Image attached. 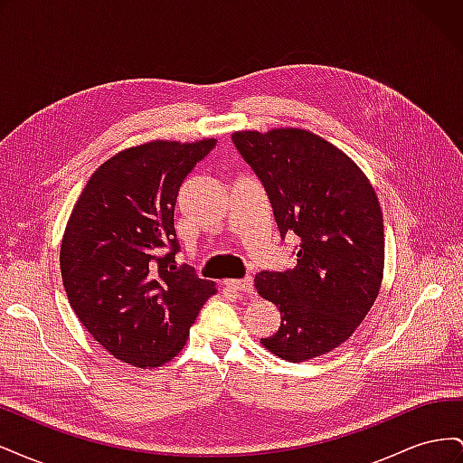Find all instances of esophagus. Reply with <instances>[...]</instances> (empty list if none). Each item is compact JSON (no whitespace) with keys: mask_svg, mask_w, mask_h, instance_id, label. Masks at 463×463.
Instances as JSON below:
<instances>
[{"mask_svg":"<svg viewBox=\"0 0 463 463\" xmlns=\"http://www.w3.org/2000/svg\"><path fill=\"white\" fill-rule=\"evenodd\" d=\"M228 288H232L235 291L249 293V296H250V293L255 291V282H253V278H250V276H245L241 279H228Z\"/></svg>","mask_w":463,"mask_h":463,"instance_id":"1","label":"esophagus"}]
</instances>
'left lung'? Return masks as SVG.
I'll list each match as a JSON object with an SVG mask.
<instances>
[{
	"label": "left lung",
	"instance_id": "obj_1",
	"mask_svg": "<svg viewBox=\"0 0 463 463\" xmlns=\"http://www.w3.org/2000/svg\"><path fill=\"white\" fill-rule=\"evenodd\" d=\"M232 141L269 193L282 240L299 237L298 264L262 270L255 286L282 315L262 345L299 363L345 342L383 279L384 226L376 194L342 150L301 129L237 131Z\"/></svg>",
	"mask_w": 463,
	"mask_h": 463
}]
</instances>
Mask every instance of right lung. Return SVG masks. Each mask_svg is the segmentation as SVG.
<instances>
[{
  "label": "right lung",
  "mask_w": 463,
  "mask_h": 463,
  "mask_svg": "<svg viewBox=\"0 0 463 463\" xmlns=\"http://www.w3.org/2000/svg\"><path fill=\"white\" fill-rule=\"evenodd\" d=\"M216 146L152 141L104 162L67 222L61 278L92 338L135 367H160L185 345L214 282L175 266L177 191Z\"/></svg>",
  "instance_id": "obj_1"
}]
</instances>
